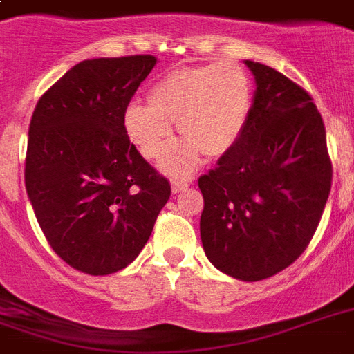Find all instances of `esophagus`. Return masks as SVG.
Here are the masks:
<instances>
[{
	"mask_svg": "<svg viewBox=\"0 0 354 354\" xmlns=\"http://www.w3.org/2000/svg\"><path fill=\"white\" fill-rule=\"evenodd\" d=\"M187 182H172V193H183V191H187Z\"/></svg>",
	"mask_w": 354,
	"mask_h": 354,
	"instance_id": "obj_1",
	"label": "esophagus"
}]
</instances>
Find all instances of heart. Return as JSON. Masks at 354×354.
Wrapping results in <instances>:
<instances>
[{
  "instance_id": "heart-1",
  "label": "heart",
  "mask_w": 354,
  "mask_h": 354,
  "mask_svg": "<svg viewBox=\"0 0 354 354\" xmlns=\"http://www.w3.org/2000/svg\"><path fill=\"white\" fill-rule=\"evenodd\" d=\"M149 106L124 110V132L147 160H160L172 143V124L183 141L165 156L163 171L185 176L202 154L222 158L241 139L252 108V82L239 64L174 69L147 95Z\"/></svg>"
}]
</instances>
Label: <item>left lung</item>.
<instances>
[{
  "mask_svg": "<svg viewBox=\"0 0 354 354\" xmlns=\"http://www.w3.org/2000/svg\"><path fill=\"white\" fill-rule=\"evenodd\" d=\"M255 95L241 139L200 176V236L213 266L241 281L296 261L319 224L333 182L324 119L301 86L244 62Z\"/></svg>",
  "mask_w": 354,
  "mask_h": 354,
  "instance_id": "obj_1",
  "label": "left lung"
}]
</instances>
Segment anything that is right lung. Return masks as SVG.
Instances as JSON below:
<instances>
[{
  "label": "right lung",
  "mask_w": 354,
  "mask_h": 354,
  "mask_svg": "<svg viewBox=\"0 0 354 354\" xmlns=\"http://www.w3.org/2000/svg\"><path fill=\"white\" fill-rule=\"evenodd\" d=\"M156 57L93 58L40 97L29 124L25 189L58 257L90 275L127 268L149 241L171 183L124 132V110Z\"/></svg>",
  "instance_id": "obj_1"
}]
</instances>
